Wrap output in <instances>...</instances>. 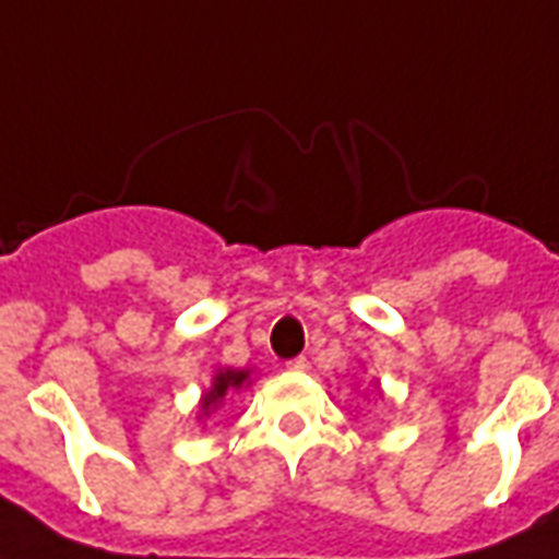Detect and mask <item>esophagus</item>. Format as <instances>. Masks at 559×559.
Instances as JSON below:
<instances>
[{"instance_id":"34e87169","label":"esophagus","mask_w":559,"mask_h":559,"mask_svg":"<svg viewBox=\"0 0 559 559\" xmlns=\"http://www.w3.org/2000/svg\"><path fill=\"white\" fill-rule=\"evenodd\" d=\"M288 369H295V372H307L309 357H304V354H300V357H295V360H288Z\"/></svg>"}]
</instances>
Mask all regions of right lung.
<instances>
[{"label": "right lung", "instance_id": "1", "mask_svg": "<svg viewBox=\"0 0 559 559\" xmlns=\"http://www.w3.org/2000/svg\"><path fill=\"white\" fill-rule=\"evenodd\" d=\"M247 381V372H231V369H226V372L217 374V381H214V390H207L205 393V402H202V408L211 411L214 405H217L219 399L226 396L229 390H238L240 384Z\"/></svg>", "mask_w": 559, "mask_h": 559}]
</instances>
